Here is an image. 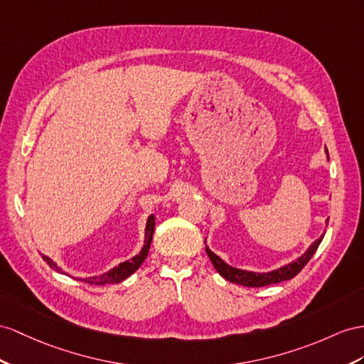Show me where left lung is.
<instances>
[{
  "mask_svg": "<svg viewBox=\"0 0 364 364\" xmlns=\"http://www.w3.org/2000/svg\"><path fill=\"white\" fill-rule=\"evenodd\" d=\"M321 240H323V235L316 241H314V243L311 245V247L307 249L300 258L295 259V262L289 263V264H286L283 267H279V269H277V271L266 272V274L247 272V271H241V269H237V267H232V266H229V264H226L225 262H223V259L218 255L213 254L208 246H206V252H208V255L210 258L213 267L217 269V272L223 278H226L228 282L237 283V284H241V286H247V287H262V286L275 284V283L286 282V279L294 278L307 263H309V259L315 254V250L318 249Z\"/></svg>",
  "mask_w": 364,
  "mask_h": 364,
  "instance_id": "8db88e82",
  "label": "left lung"
}]
</instances>
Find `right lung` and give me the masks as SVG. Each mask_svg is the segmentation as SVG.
Listing matches in <instances>:
<instances>
[{"mask_svg": "<svg viewBox=\"0 0 364 364\" xmlns=\"http://www.w3.org/2000/svg\"><path fill=\"white\" fill-rule=\"evenodd\" d=\"M154 229H155V218L154 215L149 217L147 220V225H146V237H144V246L141 249V252H139L138 255H135L132 259H127V262L118 264L117 267L110 269V271L107 274H102L100 277H90V278H85V282L90 283V284H115V283H119L123 282V279H126L127 277L132 275L136 269L141 266V263L146 259L147 254H149V247H151V243H152V235H154ZM43 259L46 263H48L52 269H55V271L61 272V269L55 264L52 259L49 257L43 255Z\"/></svg>", "mask_w": 364, "mask_h": 364, "instance_id": "obj_1", "label": "right lung"}]
</instances>
